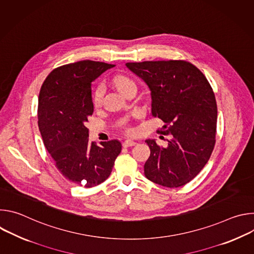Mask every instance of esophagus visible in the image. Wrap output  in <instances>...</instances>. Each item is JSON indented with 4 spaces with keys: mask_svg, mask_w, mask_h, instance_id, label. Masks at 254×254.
<instances>
[{
    "mask_svg": "<svg viewBox=\"0 0 254 254\" xmlns=\"http://www.w3.org/2000/svg\"><path fill=\"white\" fill-rule=\"evenodd\" d=\"M135 144H136V142L133 141V140H130V139H127V140H125V141L123 142V146H124L125 148L132 147V146H135Z\"/></svg>",
    "mask_w": 254,
    "mask_h": 254,
    "instance_id": "obj_1",
    "label": "esophagus"
}]
</instances>
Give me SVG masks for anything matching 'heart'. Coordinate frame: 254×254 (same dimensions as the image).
<instances>
[{
    "mask_svg": "<svg viewBox=\"0 0 254 254\" xmlns=\"http://www.w3.org/2000/svg\"><path fill=\"white\" fill-rule=\"evenodd\" d=\"M111 86L116 89L119 93L126 96L130 92L135 90V82L132 78L125 74H116L110 80ZM102 98V89L100 87L96 88L93 92V105L94 107H99L101 104Z\"/></svg>",
    "mask_w": 254,
    "mask_h": 254,
    "instance_id": "obj_1",
    "label": "heart"
}]
</instances>
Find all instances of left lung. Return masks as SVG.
<instances>
[{
	"instance_id": "8db88e82",
	"label": "left lung",
	"mask_w": 254,
	"mask_h": 254,
	"mask_svg": "<svg viewBox=\"0 0 254 254\" xmlns=\"http://www.w3.org/2000/svg\"><path fill=\"white\" fill-rule=\"evenodd\" d=\"M126 66L151 91L152 116L161 119L163 133L172 134L166 148L147 139L151 155L144 176L164 187L178 188L193 180L215 146L217 104L202 72L183 60L143 61Z\"/></svg>"
}]
</instances>
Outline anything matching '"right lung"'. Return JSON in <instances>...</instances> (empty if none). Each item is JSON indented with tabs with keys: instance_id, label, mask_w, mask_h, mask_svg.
Here are the masks:
<instances>
[{
	"instance_id": "1",
	"label": "right lung",
	"mask_w": 254,
	"mask_h": 254,
	"mask_svg": "<svg viewBox=\"0 0 254 254\" xmlns=\"http://www.w3.org/2000/svg\"><path fill=\"white\" fill-rule=\"evenodd\" d=\"M114 64L83 60L54 69L41 86L38 126L56 168L70 182L91 188L110 177L122 152L118 139L89 143L91 82Z\"/></svg>"
}]
</instances>
